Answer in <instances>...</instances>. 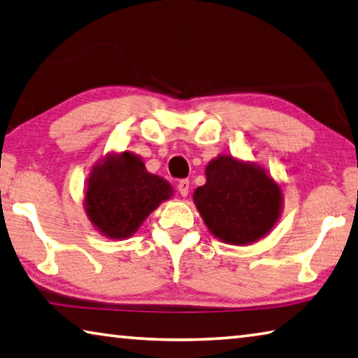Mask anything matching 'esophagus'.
<instances>
[{
    "instance_id": "obj_1",
    "label": "esophagus",
    "mask_w": 358,
    "mask_h": 358,
    "mask_svg": "<svg viewBox=\"0 0 358 358\" xmlns=\"http://www.w3.org/2000/svg\"><path fill=\"white\" fill-rule=\"evenodd\" d=\"M189 189H190L189 180H187V179L179 180V182H178V192L180 193V195H182V196L189 195Z\"/></svg>"
}]
</instances>
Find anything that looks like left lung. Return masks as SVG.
<instances>
[{
    "label": "left lung",
    "instance_id": "obj_1",
    "mask_svg": "<svg viewBox=\"0 0 358 358\" xmlns=\"http://www.w3.org/2000/svg\"><path fill=\"white\" fill-rule=\"evenodd\" d=\"M206 227L222 242L248 245L278 222L283 195L266 169L233 155H218L206 166V184L193 193Z\"/></svg>",
    "mask_w": 358,
    "mask_h": 358
}]
</instances>
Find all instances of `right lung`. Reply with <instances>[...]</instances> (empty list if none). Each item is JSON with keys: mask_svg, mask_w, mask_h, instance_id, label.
Listing matches in <instances>:
<instances>
[{"mask_svg": "<svg viewBox=\"0 0 358 358\" xmlns=\"http://www.w3.org/2000/svg\"><path fill=\"white\" fill-rule=\"evenodd\" d=\"M171 195L169 182L148 173L140 157L125 150L108 154L92 166L86 180L85 209L100 234L125 239Z\"/></svg>", "mask_w": 358, "mask_h": 358, "instance_id": "right-lung-1", "label": "right lung"}]
</instances>
